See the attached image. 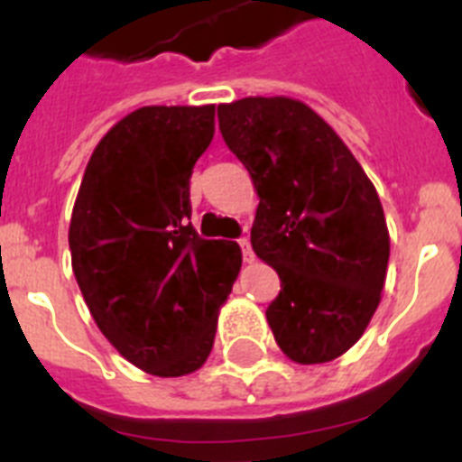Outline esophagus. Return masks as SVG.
Masks as SVG:
<instances>
[{
	"instance_id": "obj_1",
	"label": "esophagus",
	"mask_w": 462,
	"mask_h": 462,
	"mask_svg": "<svg viewBox=\"0 0 462 462\" xmlns=\"http://www.w3.org/2000/svg\"><path fill=\"white\" fill-rule=\"evenodd\" d=\"M238 245L240 247H243V259L247 261V263H252V261H254V252H252V245H250V238H240L238 240Z\"/></svg>"
}]
</instances>
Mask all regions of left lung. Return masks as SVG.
I'll list each match as a JSON object with an SVG mask.
<instances>
[{
	"instance_id": "8db88e82",
	"label": "left lung",
	"mask_w": 462,
	"mask_h": 462,
	"mask_svg": "<svg viewBox=\"0 0 462 462\" xmlns=\"http://www.w3.org/2000/svg\"><path fill=\"white\" fill-rule=\"evenodd\" d=\"M228 150L259 194L252 247L280 275L266 319L291 361L356 345L382 298L389 228L377 189L312 108L287 97L217 106Z\"/></svg>"
}]
</instances>
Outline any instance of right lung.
<instances>
[{
  "label": "right lung",
  "mask_w": 462,
  "mask_h": 462,
  "mask_svg": "<svg viewBox=\"0 0 462 462\" xmlns=\"http://www.w3.org/2000/svg\"><path fill=\"white\" fill-rule=\"evenodd\" d=\"M215 106H145L94 148L69 226L73 275L99 330L157 377L206 363L243 254L191 226L189 178Z\"/></svg>",
  "instance_id": "1"
}]
</instances>
